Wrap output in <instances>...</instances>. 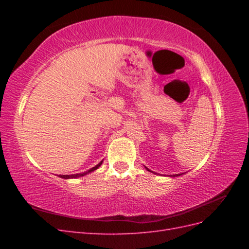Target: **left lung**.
Returning a JSON list of instances; mask_svg holds the SVG:
<instances>
[{"label":"left lung","instance_id":"1","mask_svg":"<svg viewBox=\"0 0 249 249\" xmlns=\"http://www.w3.org/2000/svg\"><path fill=\"white\" fill-rule=\"evenodd\" d=\"M146 168V167H145ZM148 171H150L148 168H146ZM180 175H182V173H180ZM180 175H173V176H170V177H178V176H180Z\"/></svg>","mask_w":249,"mask_h":249}]
</instances>
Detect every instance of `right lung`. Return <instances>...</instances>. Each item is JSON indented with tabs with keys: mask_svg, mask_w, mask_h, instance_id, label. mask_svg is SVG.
I'll use <instances>...</instances> for the list:
<instances>
[{
	"mask_svg": "<svg viewBox=\"0 0 249 249\" xmlns=\"http://www.w3.org/2000/svg\"><path fill=\"white\" fill-rule=\"evenodd\" d=\"M102 163H103V161H101L99 164L97 165H95L94 167H92V168H90L89 170H87V171H85V172H82V173H77V175H65V176H61L60 175L59 176V178H80V177H83V176H85V175H88V173H90V172H92V171H94V170H96L97 168H99L101 165H102Z\"/></svg>",
	"mask_w": 249,
	"mask_h": 249,
	"instance_id": "add662e5",
	"label": "right lung"
}]
</instances>
